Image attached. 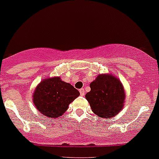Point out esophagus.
Here are the masks:
<instances>
[{
    "label": "esophagus",
    "instance_id": "obj_1",
    "mask_svg": "<svg viewBox=\"0 0 159 159\" xmlns=\"http://www.w3.org/2000/svg\"><path fill=\"white\" fill-rule=\"evenodd\" d=\"M80 95L84 96V94H85V91H84V88H81V89H80Z\"/></svg>",
    "mask_w": 159,
    "mask_h": 159
}]
</instances>
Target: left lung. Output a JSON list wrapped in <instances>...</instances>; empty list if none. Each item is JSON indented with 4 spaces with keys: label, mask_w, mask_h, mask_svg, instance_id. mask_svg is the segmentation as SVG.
<instances>
[{
    "label": "left lung",
    "mask_w": 159,
    "mask_h": 159,
    "mask_svg": "<svg viewBox=\"0 0 159 159\" xmlns=\"http://www.w3.org/2000/svg\"><path fill=\"white\" fill-rule=\"evenodd\" d=\"M86 94L92 111L102 118H110L122 110L125 90L118 79L112 75H98Z\"/></svg>",
    "instance_id": "left-lung-1"
}]
</instances>
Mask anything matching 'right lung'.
I'll return each mask as SVG.
<instances>
[{"label":"right lung","mask_w":159,"mask_h":159,"mask_svg":"<svg viewBox=\"0 0 159 159\" xmlns=\"http://www.w3.org/2000/svg\"><path fill=\"white\" fill-rule=\"evenodd\" d=\"M80 95V92L60 77L43 80L36 87L33 95L34 106L40 113L49 118L61 116L68 110V105Z\"/></svg>","instance_id":"obj_1"}]
</instances>
